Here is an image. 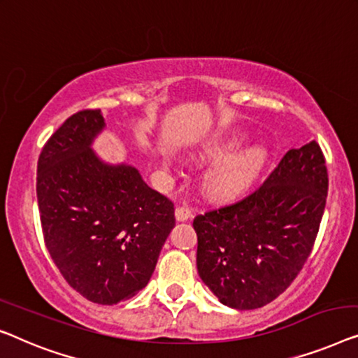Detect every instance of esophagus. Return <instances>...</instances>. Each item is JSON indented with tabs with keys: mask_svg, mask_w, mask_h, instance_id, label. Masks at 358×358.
Wrapping results in <instances>:
<instances>
[{
	"mask_svg": "<svg viewBox=\"0 0 358 358\" xmlns=\"http://www.w3.org/2000/svg\"><path fill=\"white\" fill-rule=\"evenodd\" d=\"M191 209L188 206H178L177 209H175V219L178 220V222H183V220H188L191 219Z\"/></svg>",
	"mask_w": 358,
	"mask_h": 358,
	"instance_id": "esophagus-1",
	"label": "esophagus"
}]
</instances>
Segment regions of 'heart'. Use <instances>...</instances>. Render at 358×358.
I'll return each mask as SVG.
<instances>
[{"label": "heart", "instance_id": "b5f03b06", "mask_svg": "<svg viewBox=\"0 0 358 358\" xmlns=\"http://www.w3.org/2000/svg\"><path fill=\"white\" fill-rule=\"evenodd\" d=\"M245 143V136H229L209 148V157L222 159L206 175L204 185L214 198L229 199L248 188L264 164V150L248 148L235 152Z\"/></svg>", "mask_w": 358, "mask_h": 358}]
</instances>
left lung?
Listing matches in <instances>:
<instances>
[{
	"mask_svg": "<svg viewBox=\"0 0 358 358\" xmlns=\"http://www.w3.org/2000/svg\"><path fill=\"white\" fill-rule=\"evenodd\" d=\"M328 196L316 141L290 149L263 185L235 203L196 215V266L225 306L255 310L284 292L313 248Z\"/></svg>",
	"mask_w": 358,
	"mask_h": 358,
	"instance_id": "obj_1",
	"label": "left lung"
}]
</instances>
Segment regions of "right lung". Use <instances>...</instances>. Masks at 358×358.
I'll return each instance as SVG.
<instances>
[{
  "label": "right lung",
  "mask_w": 358,
  "mask_h": 358,
  "mask_svg": "<svg viewBox=\"0 0 358 358\" xmlns=\"http://www.w3.org/2000/svg\"><path fill=\"white\" fill-rule=\"evenodd\" d=\"M103 129L100 110H83L55 131L38 157L37 201L63 278L94 303L117 305L148 285L175 209L133 165L99 157L92 144Z\"/></svg>",
  "instance_id": "right-lung-1"
}]
</instances>
